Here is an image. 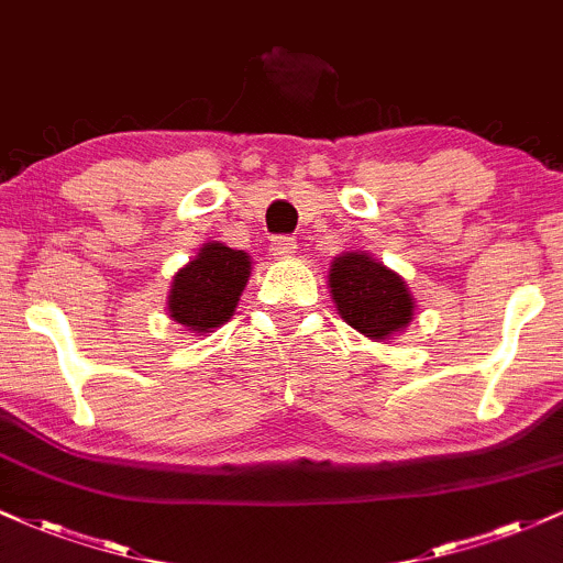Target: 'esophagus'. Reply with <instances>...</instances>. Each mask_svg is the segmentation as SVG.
I'll return each mask as SVG.
<instances>
[{
	"mask_svg": "<svg viewBox=\"0 0 563 563\" xmlns=\"http://www.w3.org/2000/svg\"><path fill=\"white\" fill-rule=\"evenodd\" d=\"M269 254H273L275 260H288V256L296 254V241L288 235L273 238V243H269Z\"/></svg>",
	"mask_w": 563,
	"mask_h": 563,
	"instance_id": "esophagus-1",
	"label": "esophagus"
}]
</instances>
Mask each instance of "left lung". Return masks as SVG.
<instances>
[{"mask_svg":"<svg viewBox=\"0 0 563 563\" xmlns=\"http://www.w3.org/2000/svg\"><path fill=\"white\" fill-rule=\"evenodd\" d=\"M328 286L339 314L367 339H391L412 320V301L405 280L363 251L335 256Z\"/></svg>","mask_w":563,"mask_h":563,"instance_id":"left-lung-1","label":"left lung"}]
</instances>
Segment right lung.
Listing matches in <instances>:
<instances>
[{
  "label": "right lung",
  "instance_id": "right-lung-1",
  "mask_svg": "<svg viewBox=\"0 0 563 563\" xmlns=\"http://www.w3.org/2000/svg\"><path fill=\"white\" fill-rule=\"evenodd\" d=\"M251 260L245 251L211 241L172 280L169 318L192 333H209L228 322L249 283Z\"/></svg>",
  "mask_w": 563,
  "mask_h": 563
}]
</instances>
